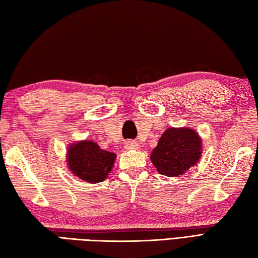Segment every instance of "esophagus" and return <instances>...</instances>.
<instances>
[{"label": "esophagus", "mask_w": 258, "mask_h": 258, "mask_svg": "<svg viewBox=\"0 0 258 258\" xmlns=\"http://www.w3.org/2000/svg\"><path fill=\"white\" fill-rule=\"evenodd\" d=\"M124 148L127 150H136L139 148V144L135 143V141H125Z\"/></svg>", "instance_id": "obj_1"}]
</instances>
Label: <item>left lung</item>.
Wrapping results in <instances>:
<instances>
[{
    "instance_id": "8db88e82",
    "label": "left lung",
    "mask_w": 258,
    "mask_h": 258,
    "mask_svg": "<svg viewBox=\"0 0 258 258\" xmlns=\"http://www.w3.org/2000/svg\"><path fill=\"white\" fill-rule=\"evenodd\" d=\"M203 140L195 129L168 128L151 152L150 160L160 175L178 177L198 164Z\"/></svg>"
}]
</instances>
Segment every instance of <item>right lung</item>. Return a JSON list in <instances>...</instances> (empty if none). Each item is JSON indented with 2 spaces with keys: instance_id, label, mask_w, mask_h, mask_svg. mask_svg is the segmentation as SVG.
Returning <instances> with one entry per match:
<instances>
[{
  "instance_id": "obj_1",
  "label": "right lung",
  "mask_w": 258,
  "mask_h": 258,
  "mask_svg": "<svg viewBox=\"0 0 258 258\" xmlns=\"http://www.w3.org/2000/svg\"><path fill=\"white\" fill-rule=\"evenodd\" d=\"M117 155L103 150L91 140L71 144L67 149V165L73 175L90 183L103 181L114 165Z\"/></svg>"
}]
</instances>
